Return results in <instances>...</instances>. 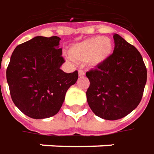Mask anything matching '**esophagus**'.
<instances>
[{"instance_id":"34e87169","label":"esophagus","mask_w":154,"mask_h":154,"mask_svg":"<svg viewBox=\"0 0 154 154\" xmlns=\"http://www.w3.org/2000/svg\"><path fill=\"white\" fill-rule=\"evenodd\" d=\"M78 75H79V77H84L85 76V72H83L82 70H79L78 71Z\"/></svg>"}]
</instances>
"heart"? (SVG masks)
Returning a JSON list of instances; mask_svg holds the SVG:
<instances>
[{"label": "heart", "instance_id": "obj_1", "mask_svg": "<svg viewBox=\"0 0 154 154\" xmlns=\"http://www.w3.org/2000/svg\"><path fill=\"white\" fill-rule=\"evenodd\" d=\"M112 47L111 39L94 36L72 46L69 54L74 60L86 61L89 66H95L111 55Z\"/></svg>", "mask_w": 154, "mask_h": 154}]
</instances>
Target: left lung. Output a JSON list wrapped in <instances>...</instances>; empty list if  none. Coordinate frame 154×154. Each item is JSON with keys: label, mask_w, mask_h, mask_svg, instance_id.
I'll return each instance as SVG.
<instances>
[{"label": "left lung", "mask_w": 154, "mask_h": 154, "mask_svg": "<svg viewBox=\"0 0 154 154\" xmlns=\"http://www.w3.org/2000/svg\"><path fill=\"white\" fill-rule=\"evenodd\" d=\"M112 54L86 72L90 84L86 95L92 112L106 120L120 119L140 102L146 82V68L140 52L114 34Z\"/></svg>", "instance_id": "8db88e82"}]
</instances>
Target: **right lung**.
Instances as JSON below:
<instances>
[{
    "label": "right lung",
    "mask_w": 154,
    "mask_h": 154,
    "mask_svg": "<svg viewBox=\"0 0 154 154\" xmlns=\"http://www.w3.org/2000/svg\"><path fill=\"white\" fill-rule=\"evenodd\" d=\"M58 36H35L17 46L7 69L10 94L15 106L35 119L59 112L68 88L78 78L77 71L66 73Z\"/></svg>",
    "instance_id": "1"
}]
</instances>
